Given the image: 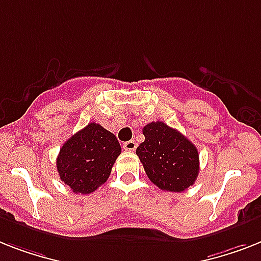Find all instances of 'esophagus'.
Wrapping results in <instances>:
<instances>
[{
    "label": "esophagus",
    "mask_w": 261,
    "mask_h": 261,
    "mask_svg": "<svg viewBox=\"0 0 261 261\" xmlns=\"http://www.w3.org/2000/svg\"><path fill=\"white\" fill-rule=\"evenodd\" d=\"M136 148H137V143H136V141H133V140H130V141H126V143H124V149H125V150H129V152H132V150H135Z\"/></svg>",
    "instance_id": "1"
}]
</instances>
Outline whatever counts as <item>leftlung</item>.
<instances>
[{"instance_id": "left-lung-1", "label": "left lung", "mask_w": 261, "mask_h": 261, "mask_svg": "<svg viewBox=\"0 0 261 261\" xmlns=\"http://www.w3.org/2000/svg\"><path fill=\"white\" fill-rule=\"evenodd\" d=\"M144 143L136 149L146 176L159 188L182 192L197 178L199 152L185 136L161 121L143 128Z\"/></svg>"}]
</instances>
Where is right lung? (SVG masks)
Wrapping results in <instances>:
<instances>
[{
  "label": "right lung",
  "mask_w": 261,
  "mask_h": 261,
  "mask_svg": "<svg viewBox=\"0 0 261 261\" xmlns=\"http://www.w3.org/2000/svg\"><path fill=\"white\" fill-rule=\"evenodd\" d=\"M120 153L116 136L90 122L64 143L56 163L57 172L73 192L88 195L107 181Z\"/></svg>",
  "instance_id": "1"
}]
</instances>
